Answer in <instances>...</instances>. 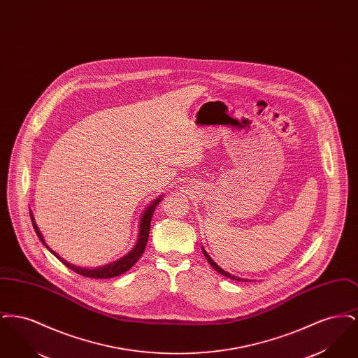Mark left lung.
<instances>
[{
	"instance_id": "8db88e82",
	"label": "left lung",
	"mask_w": 358,
	"mask_h": 358,
	"mask_svg": "<svg viewBox=\"0 0 358 358\" xmlns=\"http://www.w3.org/2000/svg\"><path fill=\"white\" fill-rule=\"evenodd\" d=\"M203 252H204L205 257H206V260L209 262V264L217 271L219 273H222L224 276H227V278H231V279H234V280H238V282H247V279H243V278H238V276H235V275H232V273H227V271H224L222 267H219L215 262H213V259L210 257V256L208 255V252L205 251L204 248H203Z\"/></svg>"
}]
</instances>
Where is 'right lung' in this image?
Instances as JSON below:
<instances>
[{
  "label": "right lung",
  "mask_w": 358,
  "mask_h": 358,
  "mask_svg": "<svg viewBox=\"0 0 358 358\" xmlns=\"http://www.w3.org/2000/svg\"><path fill=\"white\" fill-rule=\"evenodd\" d=\"M162 197H164V196H159L158 199H155L153 203L149 205V206L145 209V212L142 213L141 222H139V235H138L136 245L133 247V250H131L127 255L120 257L118 260H115V262H113V263H110V264L102 266V267H96V268L78 267V266H75V264L69 263V262H67L66 259H63L62 256L57 255L53 250L50 248V245L45 243V240L43 238V235H41V232H40L37 224L34 222V213L31 212V209H29V212H31V220H32V224H34V231H36L37 236L40 238V241H41V243L45 245V248H47L51 254L56 256L64 266H67L72 271H75L76 273H80V275L87 276V278L108 279V278H114V276H118V275H122V273L129 271V270L136 264V262L139 260V257L142 256V254H143V251H145V248H146L148 238H149L150 222H152V217H153L154 209H155L157 205L161 203Z\"/></svg>",
  "instance_id": "right-lung-1"
}]
</instances>
